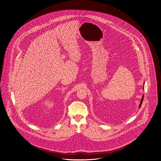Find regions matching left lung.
Returning <instances> with one entry per match:
<instances>
[{
	"mask_svg": "<svg viewBox=\"0 0 161 161\" xmlns=\"http://www.w3.org/2000/svg\"><path fill=\"white\" fill-rule=\"evenodd\" d=\"M143 90H144V88H143ZM144 95H142V98H141V102H140V105H139V108H140V107H141V105H142V103L143 102V99H144Z\"/></svg>",
	"mask_w": 161,
	"mask_h": 161,
	"instance_id": "obj_1",
	"label": "left lung"
}]
</instances>
